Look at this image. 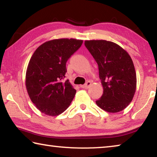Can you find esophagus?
Instances as JSON below:
<instances>
[{
    "mask_svg": "<svg viewBox=\"0 0 157 157\" xmlns=\"http://www.w3.org/2000/svg\"><path fill=\"white\" fill-rule=\"evenodd\" d=\"M91 82L90 81H88L85 84L82 85L81 87H82V88H83V89H89V87L91 86Z\"/></svg>",
    "mask_w": 157,
    "mask_h": 157,
    "instance_id": "34e87169",
    "label": "esophagus"
}]
</instances>
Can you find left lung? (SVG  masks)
<instances>
[{"label": "left lung", "instance_id": "obj_1", "mask_svg": "<svg viewBox=\"0 0 157 157\" xmlns=\"http://www.w3.org/2000/svg\"><path fill=\"white\" fill-rule=\"evenodd\" d=\"M98 65L103 94L95 101L102 109L117 113L132 102L136 88V74L129 55L118 44L105 40L84 41Z\"/></svg>", "mask_w": 157, "mask_h": 157}]
</instances>
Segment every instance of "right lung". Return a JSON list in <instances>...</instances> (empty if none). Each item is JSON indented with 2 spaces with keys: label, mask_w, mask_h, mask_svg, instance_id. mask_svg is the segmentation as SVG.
<instances>
[{
  "label": "right lung",
  "mask_w": 157,
  "mask_h": 157,
  "mask_svg": "<svg viewBox=\"0 0 157 157\" xmlns=\"http://www.w3.org/2000/svg\"><path fill=\"white\" fill-rule=\"evenodd\" d=\"M82 43L75 39H54L37 48L32 56L26 71V89L32 102L46 115H59L75 97L76 90L68 79H63L66 62Z\"/></svg>",
  "instance_id": "obj_1"
}]
</instances>
